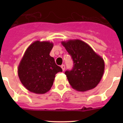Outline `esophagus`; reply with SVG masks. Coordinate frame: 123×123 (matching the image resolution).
Listing matches in <instances>:
<instances>
[{"label": "esophagus", "instance_id": "1", "mask_svg": "<svg viewBox=\"0 0 123 123\" xmlns=\"http://www.w3.org/2000/svg\"><path fill=\"white\" fill-rule=\"evenodd\" d=\"M61 68H62V70L63 71H65V65H62L61 66Z\"/></svg>", "mask_w": 123, "mask_h": 123}]
</instances>
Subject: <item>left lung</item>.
<instances>
[{
  "label": "left lung",
  "instance_id": "1",
  "mask_svg": "<svg viewBox=\"0 0 123 123\" xmlns=\"http://www.w3.org/2000/svg\"><path fill=\"white\" fill-rule=\"evenodd\" d=\"M62 44L73 61L72 69L65 72L69 84L81 92L95 87L104 74V59L81 40H69Z\"/></svg>",
  "mask_w": 123,
  "mask_h": 123
}]
</instances>
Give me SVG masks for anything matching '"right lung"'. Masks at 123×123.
Segmentation results:
<instances>
[{"label":"right lung","mask_w":123,"mask_h":123,"mask_svg":"<svg viewBox=\"0 0 123 123\" xmlns=\"http://www.w3.org/2000/svg\"><path fill=\"white\" fill-rule=\"evenodd\" d=\"M54 44L50 42H33L26 49L19 63L18 74L23 85L30 92L45 94L52 87L55 74L62 69L50 56Z\"/></svg>","instance_id":"right-lung-1"}]
</instances>
